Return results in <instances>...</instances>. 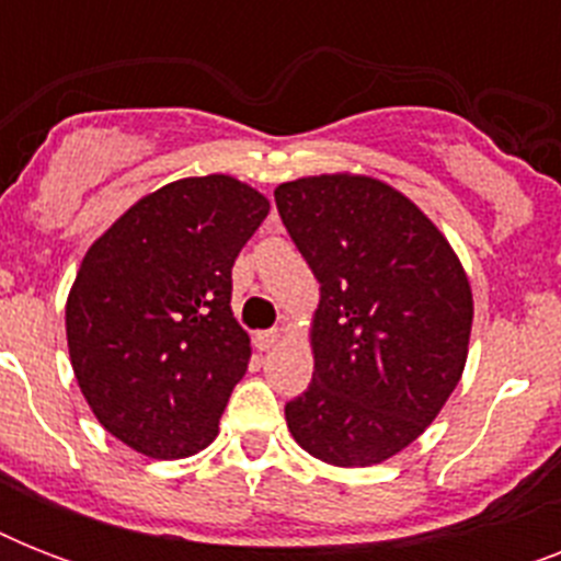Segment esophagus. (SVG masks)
Here are the masks:
<instances>
[{
  "label": "esophagus",
  "mask_w": 561,
  "mask_h": 561,
  "mask_svg": "<svg viewBox=\"0 0 561 561\" xmlns=\"http://www.w3.org/2000/svg\"><path fill=\"white\" fill-rule=\"evenodd\" d=\"M279 341H282V334L276 332V329H273V332H255V337H253L255 350H259V352L273 350V346H276Z\"/></svg>",
  "instance_id": "obj_1"
}]
</instances>
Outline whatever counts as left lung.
<instances>
[{"instance_id": "obj_1", "label": "left lung", "mask_w": 561, "mask_h": 561, "mask_svg": "<svg viewBox=\"0 0 561 561\" xmlns=\"http://www.w3.org/2000/svg\"><path fill=\"white\" fill-rule=\"evenodd\" d=\"M276 209L320 282L314 378L285 404L299 448L337 469L396 457L460 383L474 299L448 238L408 194L367 174L279 183Z\"/></svg>"}]
</instances>
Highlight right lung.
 <instances>
[{
    "instance_id": "1",
    "label": "right lung",
    "mask_w": 561,
    "mask_h": 561,
    "mask_svg": "<svg viewBox=\"0 0 561 561\" xmlns=\"http://www.w3.org/2000/svg\"><path fill=\"white\" fill-rule=\"evenodd\" d=\"M271 201L229 174L145 194L83 255L66 297L75 378L107 434L151 460L218 436L250 364L232 317V264Z\"/></svg>"
}]
</instances>
